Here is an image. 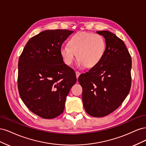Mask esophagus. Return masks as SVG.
Instances as JSON below:
<instances>
[{
    "instance_id": "obj_1",
    "label": "esophagus",
    "mask_w": 146,
    "mask_h": 146,
    "mask_svg": "<svg viewBox=\"0 0 146 146\" xmlns=\"http://www.w3.org/2000/svg\"><path fill=\"white\" fill-rule=\"evenodd\" d=\"M76 77H77V78H78V77H79V76H80V72L76 71Z\"/></svg>"
}]
</instances>
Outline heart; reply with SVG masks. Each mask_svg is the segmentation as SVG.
<instances>
[{
    "label": "heart",
    "instance_id": "obj_1",
    "mask_svg": "<svg viewBox=\"0 0 146 146\" xmlns=\"http://www.w3.org/2000/svg\"><path fill=\"white\" fill-rule=\"evenodd\" d=\"M105 50L106 42L102 36L80 32L70 39L68 46L60 48V54L66 65H71L77 55L79 67L93 68L102 60Z\"/></svg>",
    "mask_w": 146,
    "mask_h": 146
}]
</instances>
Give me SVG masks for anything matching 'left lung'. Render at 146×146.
Wrapping results in <instances>:
<instances>
[{
  "instance_id": "1",
  "label": "left lung",
  "mask_w": 146,
  "mask_h": 146,
  "mask_svg": "<svg viewBox=\"0 0 146 146\" xmlns=\"http://www.w3.org/2000/svg\"><path fill=\"white\" fill-rule=\"evenodd\" d=\"M106 42L100 62L78 77L83 107L90 116L104 117L120 106L131 87V56L124 42L109 31H98Z\"/></svg>"
}]
</instances>
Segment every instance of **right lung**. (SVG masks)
<instances>
[{
	"label": "right lung",
	"instance_id": "right-lung-1",
	"mask_svg": "<svg viewBox=\"0 0 146 146\" xmlns=\"http://www.w3.org/2000/svg\"><path fill=\"white\" fill-rule=\"evenodd\" d=\"M73 32L42 31L29 39L19 57L20 97L31 111L44 119L55 118L63 112L66 97L76 83V73L60 54L61 45Z\"/></svg>",
	"mask_w": 146,
	"mask_h": 146
}]
</instances>
